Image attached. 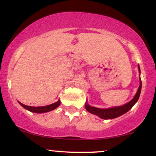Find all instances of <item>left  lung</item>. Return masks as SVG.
Returning a JSON list of instances; mask_svg holds the SVG:
<instances>
[{
  "label": "left lung",
  "mask_w": 156,
  "mask_h": 156,
  "mask_svg": "<svg viewBox=\"0 0 156 156\" xmlns=\"http://www.w3.org/2000/svg\"><path fill=\"white\" fill-rule=\"evenodd\" d=\"M138 69H139V73H140V66L138 65ZM141 87H142V82H141L140 76V86H139L138 90L137 91V93L135 94L134 98L131 101H130L128 103L125 104L122 106H118V107H114V108H107V109H100V108H97L94 107H92L90 105H88V103L87 102L85 104V108L86 110L88 111L89 112L92 113L95 115H98V117H100V118L105 119V120H109V119H114L120 117L121 115H122L125 113L128 112L131 108H133V105L137 102V101L138 100L139 97H140V92H141Z\"/></svg>",
  "instance_id": "left-lung-1"
}]
</instances>
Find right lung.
<instances>
[{"label":"right lung","mask_w":156,"mask_h":156,"mask_svg":"<svg viewBox=\"0 0 156 156\" xmlns=\"http://www.w3.org/2000/svg\"><path fill=\"white\" fill-rule=\"evenodd\" d=\"M20 105L23 107V108H25L26 110L30 111V112H36V113H44L49 112V111H51L58 108L60 105V100H58L57 102L55 103H53L51 105H46V106H42V107H32V106H27V105H25L22 104L21 102H19Z\"/></svg>","instance_id":"obj_1"}]
</instances>
